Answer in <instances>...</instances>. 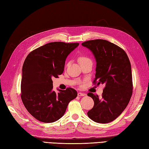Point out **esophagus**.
<instances>
[{
  "instance_id": "esophagus-1",
  "label": "esophagus",
  "mask_w": 149,
  "mask_h": 149,
  "mask_svg": "<svg viewBox=\"0 0 149 149\" xmlns=\"http://www.w3.org/2000/svg\"><path fill=\"white\" fill-rule=\"evenodd\" d=\"M77 95H78L79 97H81V96L86 95V94H84V93H81V92H79V93H77Z\"/></svg>"
}]
</instances>
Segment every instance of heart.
Here are the masks:
<instances>
[{
  "instance_id": "1",
  "label": "heart",
  "mask_w": 149,
  "mask_h": 149,
  "mask_svg": "<svg viewBox=\"0 0 149 149\" xmlns=\"http://www.w3.org/2000/svg\"><path fill=\"white\" fill-rule=\"evenodd\" d=\"M87 59H88L86 58V57H81L79 58V61H84V60H87Z\"/></svg>"
}]
</instances>
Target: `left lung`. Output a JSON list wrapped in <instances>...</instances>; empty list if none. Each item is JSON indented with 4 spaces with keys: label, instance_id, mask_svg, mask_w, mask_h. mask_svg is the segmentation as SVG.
Segmentation results:
<instances>
[{
    "label": "left lung",
    "instance_id": "8db88e82",
    "mask_svg": "<svg viewBox=\"0 0 149 149\" xmlns=\"http://www.w3.org/2000/svg\"><path fill=\"white\" fill-rule=\"evenodd\" d=\"M82 45L89 49L95 59L94 83L97 80V85H105L101 98L88 93L94 101V106L88 112V116L97 123L112 122L125 109L132 95L130 61L124 50L105 40L87 41Z\"/></svg>",
    "mask_w": 149,
    "mask_h": 149
}]
</instances>
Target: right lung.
Instances as JSON below:
<instances>
[{
	"instance_id": "right-lung-1",
	"label": "right lung",
	"mask_w": 149,
	"mask_h": 149,
	"mask_svg": "<svg viewBox=\"0 0 149 149\" xmlns=\"http://www.w3.org/2000/svg\"><path fill=\"white\" fill-rule=\"evenodd\" d=\"M78 43L51 42L29 54L22 67L21 98L31 115L40 122H56L64 115L68 103L77 96L74 89L53 90V77L64 70L66 59Z\"/></svg>"
}]
</instances>
